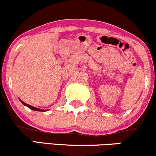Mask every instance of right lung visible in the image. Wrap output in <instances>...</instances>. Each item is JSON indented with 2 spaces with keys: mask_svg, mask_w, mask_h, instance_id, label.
<instances>
[{
  "mask_svg": "<svg viewBox=\"0 0 156 156\" xmlns=\"http://www.w3.org/2000/svg\"><path fill=\"white\" fill-rule=\"evenodd\" d=\"M19 100H20V99H19ZM20 101L22 102V103L23 104H24V105H26V106H27L28 108H30V109H32V110H34V111H46V110H42V109L37 108L33 107V106H32V105H28V104H27V103H25L24 102H23L22 101H21V100H20Z\"/></svg>",
  "mask_w": 156,
  "mask_h": 156,
  "instance_id": "1",
  "label": "right lung"
}]
</instances>
